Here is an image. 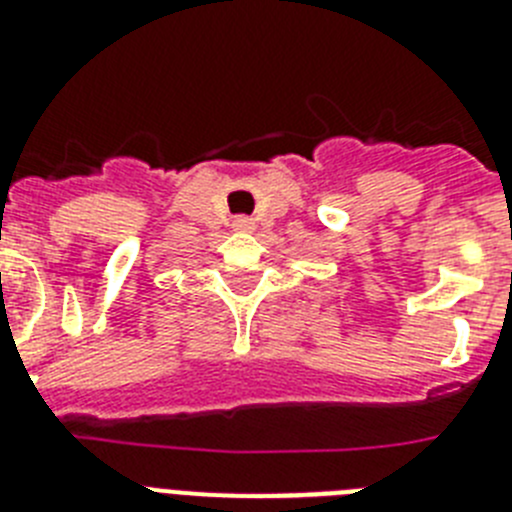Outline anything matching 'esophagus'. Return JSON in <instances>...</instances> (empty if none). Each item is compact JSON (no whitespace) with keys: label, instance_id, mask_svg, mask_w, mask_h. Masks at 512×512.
<instances>
[{"label":"esophagus","instance_id":"obj_1","mask_svg":"<svg viewBox=\"0 0 512 512\" xmlns=\"http://www.w3.org/2000/svg\"><path fill=\"white\" fill-rule=\"evenodd\" d=\"M233 228L235 230H243V233H251V230L256 228V223H253L251 217L241 215V217H235V220H233Z\"/></svg>","mask_w":512,"mask_h":512}]
</instances>
